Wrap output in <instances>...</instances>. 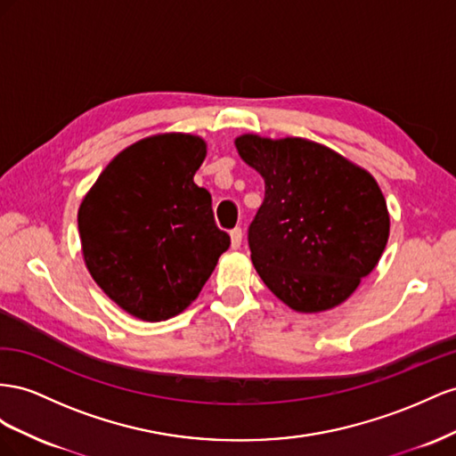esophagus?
<instances>
[{
  "label": "esophagus",
  "mask_w": 456,
  "mask_h": 456,
  "mask_svg": "<svg viewBox=\"0 0 456 456\" xmlns=\"http://www.w3.org/2000/svg\"><path fill=\"white\" fill-rule=\"evenodd\" d=\"M240 242H242V229L235 227L231 231V246L237 250V248H240Z\"/></svg>",
  "instance_id": "esophagus-1"
}]
</instances>
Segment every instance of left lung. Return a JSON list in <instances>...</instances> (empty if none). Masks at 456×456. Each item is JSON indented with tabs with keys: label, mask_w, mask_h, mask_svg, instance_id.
Here are the masks:
<instances>
[{
	"label": "left lung",
	"mask_w": 456,
	"mask_h": 456,
	"mask_svg": "<svg viewBox=\"0 0 456 456\" xmlns=\"http://www.w3.org/2000/svg\"><path fill=\"white\" fill-rule=\"evenodd\" d=\"M235 145L265 181L264 202L248 227L257 275L302 314L347 300L379 264L389 235L374 177L300 137L242 135Z\"/></svg>",
	"instance_id": "left-lung-1"
}]
</instances>
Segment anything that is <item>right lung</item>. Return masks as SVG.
<instances>
[{
    "label": "right lung",
    "mask_w": 456,
    "mask_h": 456,
    "mask_svg": "<svg viewBox=\"0 0 456 456\" xmlns=\"http://www.w3.org/2000/svg\"><path fill=\"white\" fill-rule=\"evenodd\" d=\"M206 142L187 134L137 141L102 170L77 212L91 277L129 315L166 321L197 300L231 237L194 183Z\"/></svg>",
    "instance_id": "right-lung-1"
}]
</instances>
